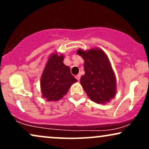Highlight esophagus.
<instances>
[{
    "label": "esophagus",
    "mask_w": 149,
    "mask_h": 149,
    "mask_svg": "<svg viewBox=\"0 0 149 149\" xmlns=\"http://www.w3.org/2000/svg\"><path fill=\"white\" fill-rule=\"evenodd\" d=\"M75 78H76V80H80V74H78V75H76V76H75Z\"/></svg>",
    "instance_id": "34e87169"
}]
</instances>
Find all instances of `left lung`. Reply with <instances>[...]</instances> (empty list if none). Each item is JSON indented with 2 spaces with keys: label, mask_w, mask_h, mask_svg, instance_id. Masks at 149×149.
Returning <instances> with one entry per match:
<instances>
[{
  "label": "left lung",
  "mask_w": 149,
  "mask_h": 149,
  "mask_svg": "<svg viewBox=\"0 0 149 149\" xmlns=\"http://www.w3.org/2000/svg\"><path fill=\"white\" fill-rule=\"evenodd\" d=\"M84 59L85 75L80 84L90 100L97 104H105L116 96L115 75L107 54L100 49L77 52Z\"/></svg>",
  "instance_id": "1"
}]
</instances>
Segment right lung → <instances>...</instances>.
<instances>
[{"mask_svg":"<svg viewBox=\"0 0 149 149\" xmlns=\"http://www.w3.org/2000/svg\"><path fill=\"white\" fill-rule=\"evenodd\" d=\"M63 55L53 54L49 58L40 79L42 97L47 101H58L67 93L77 80L69 66L64 63Z\"/></svg>","mask_w":149,"mask_h":149,"instance_id":"add662e5","label":"right lung"}]
</instances>
